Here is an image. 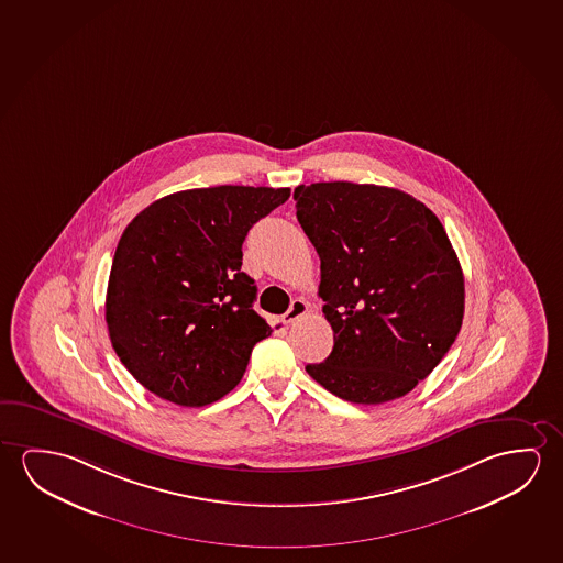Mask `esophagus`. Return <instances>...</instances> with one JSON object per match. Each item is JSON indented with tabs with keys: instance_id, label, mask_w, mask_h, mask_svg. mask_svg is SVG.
Returning a JSON list of instances; mask_svg holds the SVG:
<instances>
[{
	"instance_id": "obj_1",
	"label": "esophagus",
	"mask_w": 563,
	"mask_h": 563,
	"mask_svg": "<svg viewBox=\"0 0 563 563\" xmlns=\"http://www.w3.org/2000/svg\"><path fill=\"white\" fill-rule=\"evenodd\" d=\"M308 310H310L308 302H303L300 298H296V300H292V303H290L288 312L283 316V321H285L286 325H288V323H295L296 320H300L302 316H306Z\"/></svg>"
}]
</instances>
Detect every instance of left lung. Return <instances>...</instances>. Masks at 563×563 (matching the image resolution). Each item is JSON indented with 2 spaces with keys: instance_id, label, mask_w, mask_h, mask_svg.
<instances>
[{
  "instance_id": "obj_1",
  "label": "left lung",
  "mask_w": 563,
  "mask_h": 563,
  "mask_svg": "<svg viewBox=\"0 0 563 563\" xmlns=\"http://www.w3.org/2000/svg\"><path fill=\"white\" fill-rule=\"evenodd\" d=\"M295 200L333 329V351L306 373L351 404L406 396L449 353L464 318V275L441 220L378 185H298Z\"/></svg>"
}]
</instances>
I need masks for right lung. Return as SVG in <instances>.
<instances>
[{"mask_svg":"<svg viewBox=\"0 0 563 563\" xmlns=\"http://www.w3.org/2000/svg\"><path fill=\"white\" fill-rule=\"evenodd\" d=\"M290 189L220 185L152 202L122 232L104 320L114 353L159 398L202 407L234 389L271 335L242 271L251 225Z\"/></svg>","mask_w":563,"mask_h":563,"instance_id":"obj_1","label":"right lung"}]
</instances>
